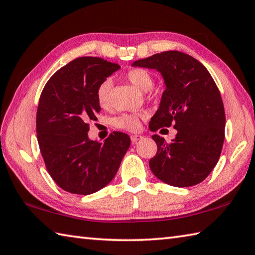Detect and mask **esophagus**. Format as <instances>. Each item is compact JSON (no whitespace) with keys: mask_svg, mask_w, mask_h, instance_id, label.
<instances>
[{"mask_svg":"<svg viewBox=\"0 0 255 255\" xmlns=\"http://www.w3.org/2000/svg\"><path fill=\"white\" fill-rule=\"evenodd\" d=\"M131 141L132 142H137L138 140H140V139H142V136H140V134H131Z\"/></svg>","mask_w":255,"mask_h":255,"instance_id":"1","label":"esophagus"}]
</instances>
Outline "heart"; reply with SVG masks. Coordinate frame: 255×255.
I'll return each mask as SVG.
<instances>
[{
  "label": "heart",
  "instance_id": "heart-1",
  "mask_svg": "<svg viewBox=\"0 0 255 255\" xmlns=\"http://www.w3.org/2000/svg\"><path fill=\"white\" fill-rule=\"evenodd\" d=\"M126 77L129 82H130L134 87L138 88L141 92H148L149 89L152 87V77L147 71L141 68H133L129 71L126 75ZM112 83L109 79L104 81L99 85L96 92L97 102L102 107H105L108 103L109 98V92H111ZM115 125L117 127L123 129H128V130H134L139 127V116L138 115H130V114H124L122 116L117 117L115 119Z\"/></svg>",
  "mask_w": 255,
  "mask_h": 255
}]
</instances>
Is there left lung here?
Here are the masks:
<instances>
[{
    "instance_id": "obj_1",
    "label": "left lung",
    "mask_w": 255,
    "mask_h": 255,
    "mask_svg": "<svg viewBox=\"0 0 255 255\" xmlns=\"http://www.w3.org/2000/svg\"><path fill=\"white\" fill-rule=\"evenodd\" d=\"M131 66L156 69L166 86L149 129L156 131L171 125L177 129L170 143L152 136L158 147L149 161L152 173L179 188L202 182L220 158L226 128L222 98L210 73L196 58L179 51L154 54Z\"/></svg>"
}]
</instances>
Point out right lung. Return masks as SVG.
<instances>
[{
  "label": "right lung",
  "instance_id": "right-lung-1",
  "mask_svg": "<svg viewBox=\"0 0 255 255\" xmlns=\"http://www.w3.org/2000/svg\"><path fill=\"white\" fill-rule=\"evenodd\" d=\"M121 68L99 57H79L45 85L36 115L38 146L48 173L63 190L87 196L111 182L130 146L128 134L111 133L103 143L89 139L97 121L99 85Z\"/></svg>",
  "mask_w": 255,
  "mask_h": 255
}]
</instances>
